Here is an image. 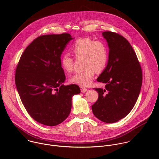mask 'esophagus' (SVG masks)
<instances>
[{
  "label": "esophagus",
  "mask_w": 159,
  "mask_h": 159,
  "mask_svg": "<svg viewBox=\"0 0 159 159\" xmlns=\"http://www.w3.org/2000/svg\"><path fill=\"white\" fill-rule=\"evenodd\" d=\"M80 88L81 92H82V93H85V92L87 91V88L84 87H82V86H80Z\"/></svg>",
  "instance_id": "esophagus-1"
}]
</instances>
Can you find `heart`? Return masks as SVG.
I'll use <instances>...</instances> for the list:
<instances>
[{"label":"heart","instance_id":"heart-1","mask_svg":"<svg viewBox=\"0 0 159 159\" xmlns=\"http://www.w3.org/2000/svg\"><path fill=\"white\" fill-rule=\"evenodd\" d=\"M70 50L76 59L83 58L85 69L73 75L70 81L81 86H87L92 82L96 71L101 72L106 69L109 58L107 44L102 40L81 38L72 44ZM60 63L65 71L72 70L74 58L69 53L61 55Z\"/></svg>","mask_w":159,"mask_h":159}]
</instances>
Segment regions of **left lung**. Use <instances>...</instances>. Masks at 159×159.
I'll return each mask as SVG.
<instances>
[{"instance_id":"8db88e82","label":"left lung","mask_w":159,"mask_h":159,"mask_svg":"<svg viewBox=\"0 0 159 159\" xmlns=\"http://www.w3.org/2000/svg\"><path fill=\"white\" fill-rule=\"evenodd\" d=\"M109 48L106 69L97 79L105 87L94 88L98 99L92 106L94 116L112 123L127 116L140 93L142 72L130 43L123 36L111 31L102 33Z\"/></svg>"}]
</instances>
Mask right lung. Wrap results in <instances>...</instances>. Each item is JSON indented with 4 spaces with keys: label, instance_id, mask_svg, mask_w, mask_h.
Segmentation results:
<instances>
[{
    "label": "right lung",
    "instance_id": "add662e5",
    "mask_svg": "<svg viewBox=\"0 0 159 159\" xmlns=\"http://www.w3.org/2000/svg\"><path fill=\"white\" fill-rule=\"evenodd\" d=\"M69 33L42 35L31 43L17 65L15 82L20 100L30 116L49 126L69 116L72 98L80 93L75 84L64 85L65 75L60 57Z\"/></svg>",
    "mask_w": 159,
    "mask_h": 159
}]
</instances>
